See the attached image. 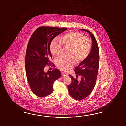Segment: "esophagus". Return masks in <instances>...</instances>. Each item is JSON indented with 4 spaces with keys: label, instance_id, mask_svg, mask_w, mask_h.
<instances>
[{
    "label": "esophagus",
    "instance_id": "34e87169",
    "mask_svg": "<svg viewBox=\"0 0 126 126\" xmlns=\"http://www.w3.org/2000/svg\"><path fill=\"white\" fill-rule=\"evenodd\" d=\"M67 73H66V72H62V75H63V76H65V75H67Z\"/></svg>",
    "mask_w": 126,
    "mask_h": 126
}]
</instances>
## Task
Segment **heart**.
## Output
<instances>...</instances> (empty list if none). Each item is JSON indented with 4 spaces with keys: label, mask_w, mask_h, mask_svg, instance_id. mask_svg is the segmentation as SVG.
<instances>
[{
    "label": "heart",
    "mask_w": 126,
    "mask_h": 126,
    "mask_svg": "<svg viewBox=\"0 0 126 126\" xmlns=\"http://www.w3.org/2000/svg\"><path fill=\"white\" fill-rule=\"evenodd\" d=\"M60 43L69 48V58H60L56 60L57 67L60 69L67 71L75 64V59L80 62L86 59L90 54L92 48V41L88 37L76 32H71L62 35L59 38ZM62 49V46L56 40H53L50 45V50L54 57L59 56Z\"/></svg>",
    "instance_id": "1"
}]
</instances>
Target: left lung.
Masks as SVG:
<instances>
[{
  "instance_id": "8db88e82",
  "label": "left lung",
  "mask_w": 126,
  "mask_h": 126,
  "mask_svg": "<svg viewBox=\"0 0 126 126\" xmlns=\"http://www.w3.org/2000/svg\"><path fill=\"white\" fill-rule=\"evenodd\" d=\"M88 32L92 42L91 51L88 56L84 60L74 69L77 75L76 78L72 75V83L68 86L70 95L74 99L80 100L85 99L90 95L95 86L99 63V48L94 35L88 30L80 29ZM81 76V79L78 81L77 76Z\"/></svg>"
}]
</instances>
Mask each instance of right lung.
Returning <instances> with one entry per match:
<instances>
[{
	"mask_svg": "<svg viewBox=\"0 0 126 126\" xmlns=\"http://www.w3.org/2000/svg\"><path fill=\"white\" fill-rule=\"evenodd\" d=\"M67 29L66 27H40L35 30L30 39L25 58L26 72L30 88L39 97L51 94L54 81L61 76L58 69L46 73L44 69L52 63L50 50L52 40Z\"/></svg>",
	"mask_w": 126,
	"mask_h": 126,
	"instance_id": "add662e5",
	"label": "right lung"
}]
</instances>
